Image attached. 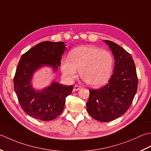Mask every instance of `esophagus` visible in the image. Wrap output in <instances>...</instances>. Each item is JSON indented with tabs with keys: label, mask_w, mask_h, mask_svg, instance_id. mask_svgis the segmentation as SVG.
I'll use <instances>...</instances> for the list:
<instances>
[{
	"label": "esophagus",
	"mask_w": 151,
	"mask_h": 151,
	"mask_svg": "<svg viewBox=\"0 0 151 151\" xmlns=\"http://www.w3.org/2000/svg\"><path fill=\"white\" fill-rule=\"evenodd\" d=\"M81 87H80V86L78 85H76L74 87H73V91H79L80 90V88Z\"/></svg>",
	"instance_id": "34e87169"
}]
</instances>
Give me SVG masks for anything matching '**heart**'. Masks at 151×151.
I'll list each match as a JSON object with an SVG mask.
<instances>
[{
    "instance_id": "1",
    "label": "heart",
    "mask_w": 151,
    "mask_h": 151,
    "mask_svg": "<svg viewBox=\"0 0 151 151\" xmlns=\"http://www.w3.org/2000/svg\"><path fill=\"white\" fill-rule=\"evenodd\" d=\"M114 59L109 51L94 45H83L72 50L69 58L61 60L63 76L70 81L74 79L78 70L81 78L92 87H98L111 76Z\"/></svg>"
}]
</instances>
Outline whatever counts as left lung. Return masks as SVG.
I'll return each instance as SVG.
<instances>
[{
    "mask_svg": "<svg viewBox=\"0 0 151 151\" xmlns=\"http://www.w3.org/2000/svg\"><path fill=\"white\" fill-rule=\"evenodd\" d=\"M104 42L114 56V71L103 87L89 90L87 110L96 121L109 122L127 111L136 94L138 79L132 55L114 42Z\"/></svg>",
    "mask_w": 151,
    "mask_h": 151,
    "instance_id": "obj_1",
    "label": "left lung"
}]
</instances>
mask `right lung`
Wrapping results in <instances>:
<instances>
[{
    "label": "right lung",
    "mask_w": 151,
    "mask_h": 151,
    "mask_svg": "<svg viewBox=\"0 0 151 151\" xmlns=\"http://www.w3.org/2000/svg\"><path fill=\"white\" fill-rule=\"evenodd\" d=\"M66 45L63 42H42L21 57L14 79V91L23 111L31 117L43 121L53 120L63 112L66 98L72 93L73 85L64 86L53 81L40 90L33 87L32 78L44 66L56 72Z\"/></svg>",
    "instance_id": "obj_1"
}]
</instances>
